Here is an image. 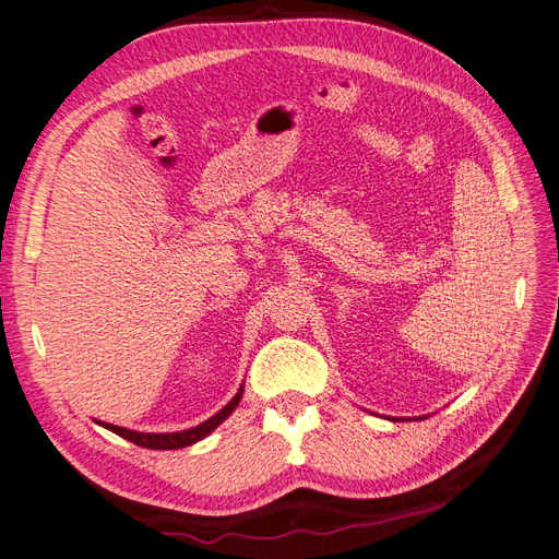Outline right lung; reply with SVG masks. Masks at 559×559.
<instances>
[{"label":"right lung","mask_w":559,"mask_h":559,"mask_svg":"<svg viewBox=\"0 0 559 559\" xmlns=\"http://www.w3.org/2000/svg\"><path fill=\"white\" fill-rule=\"evenodd\" d=\"M240 396H242V388L238 390V394L217 415H213L211 419L202 421L194 429L178 431V433H138V431H130V429H123V427H115V424H105V421H98V424H103V427L109 429V431H115L117 436L140 444V448H148V450H181V448H188V444H192L197 440L206 438L213 429H217V424H222L234 413Z\"/></svg>","instance_id":"obj_1"}]
</instances>
